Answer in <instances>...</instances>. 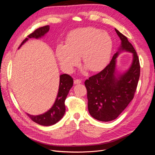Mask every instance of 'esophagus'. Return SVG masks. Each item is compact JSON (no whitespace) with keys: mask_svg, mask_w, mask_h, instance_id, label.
<instances>
[{"mask_svg":"<svg viewBox=\"0 0 155 155\" xmlns=\"http://www.w3.org/2000/svg\"><path fill=\"white\" fill-rule=\"evenodd\" d=\"M81 83H82V80H80L79 79H75L74 80V84H80Z\"/></svg>","mask_w":155,"mask_h":155,"instance_id":"obj_1","label":"esophagus"}]
</instances>
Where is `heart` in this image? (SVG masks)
I'll return each mask as SVG.
<instances>
[{"instance_id": "b5f03b06", "label": "heart", "mask_w": 155, "mask_h": 155, "mask_svg": "<svg viewBox=\"0 0 155 155\" xmlns=\"http://www.w3.org/2000/svg\"><path fill=\"white\" fill-rule=\"evenodd\" d=\"M112 40L107 32L95 28H78L68 35L66 45L59 44L56 54L61 68L70 73L78 64L80 56L85 68L95 72L108 64Z\"/></svg>"}]
</instances>
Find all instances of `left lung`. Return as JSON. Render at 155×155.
Here are the masks:
<instances>
[{
  "mask_svg": "<svg viewBox=\"0 0 155 155\" xmlns=\"http://www.w3.org/2000/svg\"><path fill=\"white\" fill-rule=\"evenodd\" d=\"M115 31L121 41L118 51L106 67L85 82L88 112L102 122L116 119L126 108L133 99L140 75V61L134 47L125 36ZM122 51L131 52L133 61L125 72L117 74L116 58Z\"/></svg>",
  "mask_w": 155,
  "mask_h": 155,
  "instance_id": "8db88e82",
  "label": "left lung"
}]
</instances>
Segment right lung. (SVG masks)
<instances>
[{
  "label": "right lung",
  "instance_id": "right-lung-1",
  "mask_svg": "<svg viewBox=\"0 0 155 155\" xmlns=\"http://www.w3.org/2000/svg\"><path fill=\"white\" fill-rule=\"evenodd\" d=\"M50 30V26H45L36 29L32 33L28 35L22 42L19 47L25 43L29 38L39 39L44 36ZM73 84V78L67 74H63L60 76V84L58 92L57 94L56 99L51 108L43 114L32 116L27 113V115L31 119L36 123L45 126H50L56 124L63 117L65 113L64 101L68 94V92Z\"/></svg>",
  "mask_w": 155,
  "mask_h": 155
}]
</instances>
